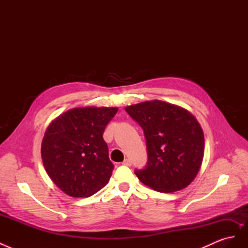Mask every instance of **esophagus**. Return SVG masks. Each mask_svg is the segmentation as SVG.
<instances>
[{
	"mask_svg": "<svg viewBox=\"0 0 248 248\" xmlns=\"http://www.w3.org/2000/svg\"><path fill=\"white\" fill-rule=\"evenodd\" d=\"M123 164H124V166L130 167V166H131V160H130L129 158H126V159L123 161Z\"/></svg>",
	"mask_w": 248,
	"mask_h": 248,
	"instance_id": "1",
	"label": "esophagus"
}]
</instances>
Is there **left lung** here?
Wrapping results in <instances>:
<instances>
[{"instance_id": "1", "label": "left lung", "mask_w": 248, "mask_h": 248, "mask_svg": "<svg viewBox=\"0 0 248 248\" xmlns=\"http://www.w3.org/2000/svg\"><path fill=\"white\" fill-rule=\"evenodd\" d=\"M125 110L140 125L147 140V167L134 171L140 182L166 193L188 186L204 158V132L197 118L161 100L133 104Z\"/></svg>"}]
</instances>
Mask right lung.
Here are the masks:
<instances>
[{
	"label": "right lung",
	"instance_id": "add662e5",
	"mask_svg": "<svg viewBox=\"0 0 248 248\" xmlns=\"http://www.w3.org/2000/svg\"><path fill=\"white\" fill-rule=\"evenodd\" d=\"M117 108L82 107L63 112L44 132L41 158L58 188L73 198H88L109 181L114 164L102 136Z\"/></svg>",
	"mask_w": 248,
	"mask_h": 248
}]
</instances>
